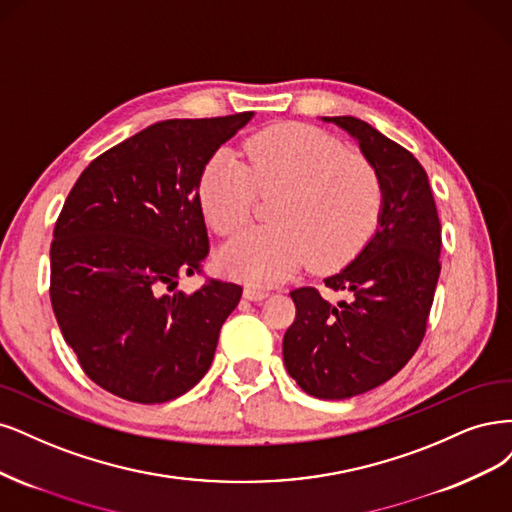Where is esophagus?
I'll return each mask as SVG.
<instances>
[{
	"mask_svg": "<svg viewBox=\"0 0 512 512\" xmlns=\"http://www.w3.org/2000/svg\"><path fill=\"white\" fill-rule=\"evenodd\" d=\"M244 298L251 300V302H261V300L268 298V293L263 291V289H257V287H246L244 289Z\"/></svg>",
	"mask_w": 512,
	"mask_h": 512,
	"instance_id": "obj_1",
	"label": "esophagus"
}]
</instances>
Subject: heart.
I'll use <instances>...</instances> for the list:
<instances>
[{
	"label": "heart",
	"mask_w": 512,
	"mask_h": 512,
	"mask_svg": "<svg viewBox=\"0 0 512 512\" xmlns=\"http://www.w3.org/2000/svg\"><path fill=\"white\" fill-rule=\"evenodd\" d=\"M244 166L221 151L204 168L200 202L208 225L223 236L249 223L257 191L280 195L270 221L229 240L219 263L225 274L253 287L283 283L308 259L338 268L355 257L381 221L385 189L372 163L325 131L285 123L259 131L244 146Z\"/></svg>",
	"instance_id": "heart-1"
}]
</instances>
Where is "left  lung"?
I'll use <instances>...</instances> for the list:
<instances>
[{"mask_svg":"<svg viewBox=\"0 0 512 512\" xmlns=\"http://www.w3.org/2000/svg\"><path fill=\"white\" fill-rule=\"evenodd\" d=\"M349 134L383 180L376 232L325 285L351 293L329 304L319 291H291L295 321L283 338L289 376L321 400H346L387 383L415 355L440 274V221L421 163L355 117H321Z\"/></svg>","mask_w":512,"mask_h":512,"instance_id":"obj_1","label":"left lung"}]
</instances>
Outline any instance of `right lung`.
Returning a JSON list of instances; mask_svg holds the SVG:
<instances>
[{"label": "right lung", "mask_w": 512, "mask_h": 512, "mask_svg": "<svg viewBox=\"0 0 512 512\" xmlns=\"http://www.w3.org/2000/svg\"><path fill=\"white\" fill-rule=\"evenodd\" d=\"M255 117L170 119L93 159L55 225L51 302L61 334L93 383L129 402L176 400L208 372L242 287L210 280L193 293L208 234L206 163Z\"/></svg>", "instance_id": "obj_1"}]
</instances>
